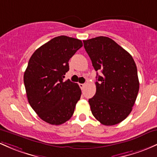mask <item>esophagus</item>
Returning <instances> with one entry per match:
<instances>
[{"label":"esophagus","instance_id":"34e87169","mask_svg":"<svg viewBox=\"0 0 157 157\" xmlns=\"http://www.w3.org/2000/svg\"><path fill=\"white\" fill-rule=\"evenodd\" d=\"M79 87L82 88V89H83L85 87V84H79Z\"/></svg>","mask_w":157,"mask_h":157}]
</instances>
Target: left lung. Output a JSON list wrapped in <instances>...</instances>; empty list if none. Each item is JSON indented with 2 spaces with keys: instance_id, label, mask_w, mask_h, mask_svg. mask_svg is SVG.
<instances>
[{
  "instance_id": "obj_1",
  "label": "left lung",
  "mask_w": 157,
  "mask_h": 157,
  "mask_svg": "<svg viewBox=\"0 0 157 157\" xmlns=\"http://www.w3.org/2000/svg\"><path fill=\"white\" fill-rule=\"evenodd\" d=\"M97 73L96 92L89 99L93 117L107 126L114 125L131 113L140 89L136 65L129 52L108 37L83 40Z\"/></svg>"
}]
</instances>
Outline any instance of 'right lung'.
Segmentation results:
<instances>
[{"mask_svg":"<svg viewBox=\"0 0 157 157\" xmlns=\"http://www.w3.org/2000/svg\"><path fill=\"white\" fill-rule=\"evenodd\" d=\"M83 46L82 40L56 37L37 49L24 72L28 101L42 120L59 125L73 116L82 90L76 83L64 82L69 60Z\"/></svg>","mask_w":157,"mask_h":157,"instance_id":"obj_1","label":"right lung"}]
</instances>
